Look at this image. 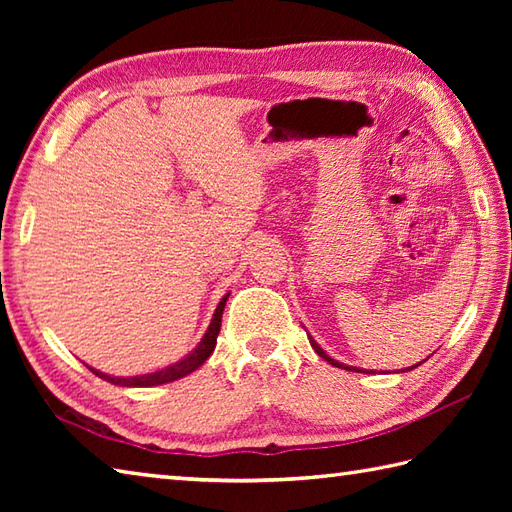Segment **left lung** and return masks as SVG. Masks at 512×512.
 <instances>
[{"label": "left lung", "instance_id": "left-lung-1", "mask_svg": "<svg viewBox=\"0 0 512 512\" xmlns=\"http://www.w3.org/2000/svg\"><path fill=\"white\" fill-rule=\"evenodd\" d=\"M310 345L314 347V352H317L321 358H325V361H328L330 365H334V367H341V369H352V372H363V369H358V367H350V365H341L339 361H334V358L332 356H328V354H325L323 350H321V347H319V343L317 341H310ZM422 363V361H420ZM418 363V365H420ZM413 367H416V365H413ZM413 367H409V369H413Z\"/></svg>", "mask_w": 512, "mask_h": 512}]
</instances>
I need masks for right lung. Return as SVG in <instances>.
<instances>
[{
	"label": "right lung",
	"mask_w": 512,
	"mask_h": 512,
	"mask_svg": "<svg viewBox=\"0 0 512 512\" xmlns=\"http://www.w3.org/2000/svg\"><path fill=\"white\" fill-rule=\"evenodd\" d=\"M226 299L228 295H224V299L220 301V306H217L213 319H211V325L209 330H206V334L202 336V341L198 343V347L191 354H187L182 358V361L173 363L165 369H160V372H154V374H143V376H129V378H123V376H110V374H103L99 372V369H92V374H96L99 378L107 380V383L112 385H121V387H154V385H165V383H171V380H178L182 376H187L191 372H195L206 358H209L215 350V343H217V334H220V325H222V312H224V306H226Z\"/></svg>",
	"instance_id": "add662e5"
}]
</instances>
